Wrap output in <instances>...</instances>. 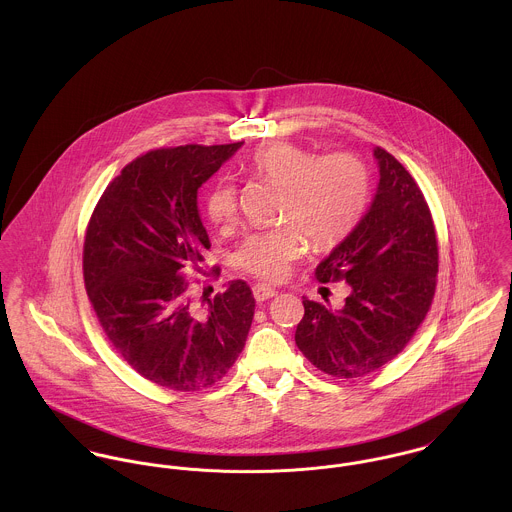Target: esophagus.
I'll return each instance as SVG.
<instances>
[{
    "instance_id": "esophagus-1",
    "label": "esophagus",
    "mask_w": 512,
    "mask_h": 512,
    "mask_svg": "<svg viewBox=\"0 0 512 512\" xmlns=\"http://www.w3.org/2000/svg\"><path fill=\"white\" fill-rule=\"evenodd\" d=\"M252 292H254V297H256V301H266V299H270V297H274L276 295V290L274 288H270V286H264V284H256L254 288H252Z\"/></svg>"
}]
</instances>
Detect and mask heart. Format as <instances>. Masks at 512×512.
Wrapping results in <instances>:
<instances>
[{"label":"heart","instance_id":"b5f03b06","mask_svg":"<svg viewBox=\"0 0 512 512\" xmlns=\"http://www.w3.org/2000/svg\"><path fill=\"white\" fill-rule=\"evenodd\" d=\"M246 169L282 187L280 219L295 223L313 246L335 244L365 213L368 173L351 153L317 157L290 142H272L250 155ZM205 213L220 228L236 220V189L228 181L209 189ZM294 227L284 224L246 236L232 256L234 266L268 282L282 280L305 250L302 231Z\"/></svg>","mask_w":512,"mask_h":512}]
</instances>
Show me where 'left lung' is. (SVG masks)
I'll use <instances>...</instances> for the list:
<instances>
[{
	"label": "left lung",
	"mask_w": 512,
	"mask_h": 512,
	"mask_svg": "<svg viewBox=\"0 0 512 512\" xmlns=\"http://www.w3.org/2000/svg\"><path fill=\"white\" fill-rule=\"evenodd\" d=\"M372 155L378 185L363 219L323 258L319 282L345 280L339 309L303 299L295 345L319 370L357 378L392 361L424 321L438 274V240L428 203L382 147Z\"/></svg>",
	"instance_id": "obj_1"
}]
</instances>
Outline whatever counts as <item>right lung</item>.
<instances>
[{"instance_id":"obj_1","label":"right lung","mask_w":512,"mask_h":512,"mask_svg":"<svg viewBox=\"0 0 512 512\" xmlns=\"http://www.w3.org/2000/svg\"><path fill=\"white\" fill-rule=\"evenodd\" d=\"M240 146L149 151L106 187L86 230L84 286L106 337L136 372L171 390L219 382L252 325L246 282H228L199 313L181 276L211 248L197 193Z\"/></svg>"}]
</instances>
